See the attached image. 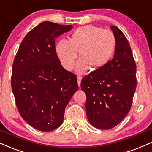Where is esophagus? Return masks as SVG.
Returning <instances> with one entry per match:
<instances>
[{
  "instance_id": "obj_1",
  "label": "esophagus",
  "mask_w": 152,
  "mask_h": 152,
  "mask_svg": "<svg viewBox=\"0 0 152 152\" xmlns=\"http://www.w3.org/2000/svg\"><path fill=\"white\" fill-rule=\"evenodd\" d=\"M81 80H82V78L81 77V76H78V77H77V82H78V86H81Z\"/></svg>"
}]
</instances>
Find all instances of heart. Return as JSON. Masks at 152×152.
I'll return each mask as SVG.
<instances>
[{"label": "heart", "instance_id": "1", "mask_svg": "<svg viewBox=\"0 0 152 152\" xmlns=\"http://www.w3.org/2000/svg\"><path fill=\"white\" fill-rule=\"evenodd\" d=\"M115 46V37L111 31L88 25L76 29L69 41H58L55 50L62 66L68 71L74 68L78 52L76 71L83 74L89 66L93 69L104 66L112 58Z\"/></svg>", "mask_w": 152, "mask_h": 152}]
</instances>
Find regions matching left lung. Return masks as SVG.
<instances>
[{"instance_id":"8db88e82","label":"left lung","mask_w":152,"mask_h":152,"mask_svg":"<svg viewBox=\"0 0 152 152\" xmlns=\"http://www.w3.org/2000/svg\"><path fill=\"white\" fill-rule=\"evenodd\" d=\"M110 29L116 39L112 60L81 81L86 95V110L94 127L109 129L118 125L130 110L136 90V64L129 44L118 27Z\"/></svg>"}]
</instances>
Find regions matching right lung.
Here are the masks:
<instances>
[{
	"instance_id": "add662e5",
	"label": "right lung",
	"mask_w": 152,
	"mask_h": 152,
	"mask_svg": "<svg viewBox=\"0 0 152 152\" xmlns=\"http://www.w3.org/2000/svg\"><path fill=\"white\" fill-rule=\"evenodd\" d=\"M72 25L45 21L25 37L12 64V91L18 111L32 127L49 132L62 124L77 78L63 68L55 39Z\"/></svg>"
}]
</instances>
